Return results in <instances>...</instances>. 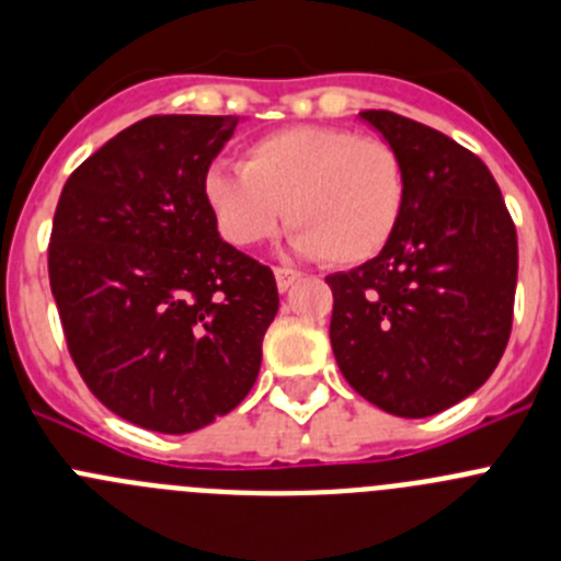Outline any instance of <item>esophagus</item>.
I'll list each match as a JSON object with an SVG mask.
<instances>
[{
	"instance_id": "1",
	"label": "esophagus",
	"mask_w": 561,
	"mask_h": 561,
	"mask_svg": "<svg viewBox=\"0 0 561 561\" xmlns=\"http://www.w3.org/2000/svg\"><path fill=\"white\" fill-rule=\"evenodd\" d=\"M274 274H276V287H279L282 293L290 290L293 282L301 279V274H298V271H293V268H276Z\"/></svg>"
}]
</instances>
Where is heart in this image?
<instances>
[{"label": "heart", "instance_id": "obj_1", "mask_svg": "<svg viewBox=\"0 0 561 561\" xmlns=\"http://www.w3.org/2000/svg\"><path fill=\"white\" fill-rule=\"evenodd\" d=\"M204 202L232 245L263 243L285 221L298 254L359 265L387 249L407 204V171L385 138L298 124L245 146L240 169L213 165Z\"/></svg>", "mask_w": 561, "mask_h": 561}]
</instances>
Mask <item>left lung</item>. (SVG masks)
<instances>
[{
	"label": "left lung",
	"instance_id": "8db88e82",
	"mask_svg": "<svg viewBox=\"0 0 561 561\" xmlns=\"http://www.w3.org/2000/svg\"><path fill=\"white\" fill-rule=\"evenodd\" d=\"M399 149L407 204L379 256L327 276L329 337L345 381L399 417H426L479 390L510 343L517 232L484 162L437 129L363 110Z\"/></svg>",
	"mask_w": 561,
	"mask_h": 561
}]
</instances>
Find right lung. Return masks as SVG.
Returning <instances> with one entry per match:
<instances>
[{"label":"right lung","mask_w":561,"mask_h":561,"mask_svg":"<svg viewBox=\"0 0 561 561\" xmlns=\"http://www.w3.org/2000/svg\"><path fill=\"white\" fill-rule=\"evenodd\" d=\"M238 115H149L62 185L49 285L88 390L124 421L187 434L232 412L279 310L274 271L224 243L204 174Z\"/></svg>","instance_id":"1"}]
</instances>
